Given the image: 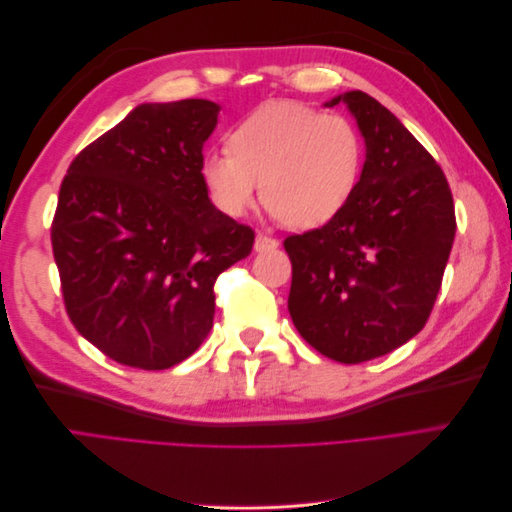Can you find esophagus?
Masks as SVG:
<instances>
[{
    "label": "esophagus",
    "instance_id": "1",
    "mask_svg": "<svg viewBox=\"0 0 512 512\" xmlns=\"http://www.w3.org/2000/svg\"><path fill=\"white\" fill-rule=\"evenodd\" d=\"M280 245L277 243V239H273V237H269V235H265V232H258L256 235V243H254V247H256V252H265V250H275V247Z\"/></svg>",
    "mask_w": 512,
    "mask_h": 512
}]
</instances>
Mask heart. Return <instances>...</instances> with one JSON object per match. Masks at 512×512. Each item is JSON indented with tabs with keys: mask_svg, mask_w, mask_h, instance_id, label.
Wrapping results in <instances>:
<instances>
[{
	"mask_svg": "<svg viewBox=\"0 0 512 512\" xmlns=\"http://www.w3.org/2000/svg\"><path fill=\"white\" fill-rule=\"evenodd\" d=\"M228 147L200 160L213 205L230 218L262 203L290 228L329 222L352 196L363 170V136L342 113L297 102L260 106L230 132Z\"/></svg>",
	"mask_w": 512,
	"mask_h": 512,
	"instance_id": "1",
	"label": "heart"
}]
</instances>
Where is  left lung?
Here are the masks:
<instances>
[{"label":"left lung","instance_id":"left-lung-1","mask_svg":"<svg viewBox=\"0 0 512 512\" xmlns=\"http://www.w3.org/2000/svg\"><path fill=\"white\" fill-rule=\"evenodd\" d=\"M339 102L365 138L363 173L327 224L286 237L288 312L309 346L356 365L425 327L457 222L442 168L389 108L363 91Z\"/></svg>","mask_w":512,"mask_h":512}]
</instances>
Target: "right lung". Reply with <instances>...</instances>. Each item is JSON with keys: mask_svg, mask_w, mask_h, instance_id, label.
Returning <instances> with one entry per match:
<instances>
[{"mask_svg": "<svg viewBox=\"0 0 512 512\" xmlns=\"http://www.w3.org/2000/svg\"><path fill=\"white\" fill-rule=\"evenodd\" d=\"M209 100L141 104L87 145L51 224L66 312L108 359L168 369L213 327L215 280L254 230L215 209L200 177L218 123Z\"/></svg>", "mask_w": 512, "mask_h": 512, "instance_id": "obj_1", "label": "right lung"}]
</instances>
